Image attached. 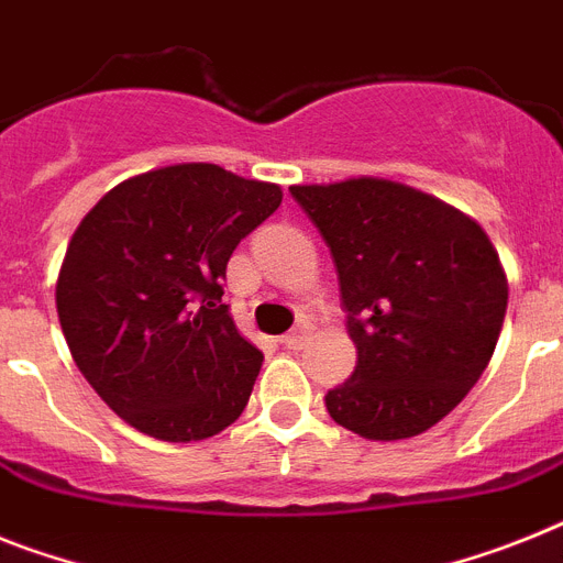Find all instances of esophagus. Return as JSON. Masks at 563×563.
Wrapping results in <instances>:
<instances>
[{
    "label": "esophagus",
    "mask_w": 563,
    "mask_h": 563,
    "mask_svg": "<svg viewBox=\"0 0 563 563\" xmlns=\"http://www.w3.org/2000/svg\"><path fill=\"white\" fill-rule=\"evenodd\" d=\"M306 340H309V325H306V323H297L289 334H283V346L303 349Z\"/></svg>",
    "instance_id": "1"
}]
</instances>
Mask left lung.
<instances>
[{
    "mask_svg": "<svg viewBox=\"0 0 563 563\" xmlns=\"http://www.w3.org/2000/svg\"><path fill=\"white\" fill-rule=\"evenodd\" d=\"M332 252L357 366L325 395L369 441L427 432L478 384L507 314V274L475 220L391 179L291 186Z\"/></svg>",
    "mask_w": 563,
    "mask_h": 563,
    "instance_id": "8db88e82",
    "label": "left lung"
}]
</instances>
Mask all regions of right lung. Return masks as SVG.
<instances>
[{
  "label": "right lung",
  "mask_w": 563,
  "mask_h": 563,
  "mask_svg": "<svg viewBox=\"0 0 563 563\" xmlns=\"http://www.w3.org/2000/svg\"><path fill=\"white\" fill-rule=\"evenodd\" d=\"M280 200L274 183L183 163L125 179L85 214L56 311L74 363L125 423L188 443L243 415L263 352L223 303L225 266Z\"/></svg>",
  "instance_id": "obj_1"
}]
</instances>
